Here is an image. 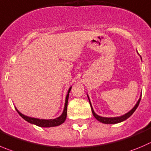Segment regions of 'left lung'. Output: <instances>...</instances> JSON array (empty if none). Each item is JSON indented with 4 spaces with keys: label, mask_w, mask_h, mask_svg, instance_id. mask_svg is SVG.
<instances>
[{
    "label": "left lung",
    "mask_w": 151,
    "mask_h": 151,
    "mask_svg": "<svg viewBox=\"0 0 151 151\" xmlns=\"http://www.w3.org/2000/svg\"><path fill=\"white\" fill-rule=\"evenodd\" d=\"M141 96H142V94L141 96H140V97H141ZM87 97H88L89 102H90V107H91V110H92V113H93V116H94L96 119L98 120V121H99L101 123H104V124H117V123L122 122L124 121V120H126L127 119H128V118L130 117L133 113H134L135 110H136V108H137L138 106H139V102H140V100H141V98H139V99L138 100L137 103L135 104L134 107H133L130 111L127 112V113H125V114L122 115V116H117V117H102V116H99V115H97L96 113H95L94 110H93V107H92L91 102H90V98H89L88 95H87Z\"/></svg>",
    "instance_id": "1"
}]
</instances>
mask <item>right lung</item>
<instances>
[{
    "mask_svg": "<svg viewBox=\"0 0 151 151\" xmlns=\"http://www.w3.org/2000/svg\"><path fill=\"white\" fill-rule=\"evenodd\" d=\"M72 87L69 88L67 94L66 96V99H65V104H64V108L63 110V113H61V116L59 117L54 119H37V118H32V117H29V116H25V115L22 114L21 112L18 110V109L15 107L17 112L18 114L26 120L28 122L31 123V124H35V125L38 126V127H55V126L61 125V124L64 122V121L67 119V103H68V99H69V93H70V90H71Z\"/></svg>",
    "mask_w": 151,
    "mask_h": 151,
    "instance_id": "1",
    "label": "right lung"
}]
</instances>
